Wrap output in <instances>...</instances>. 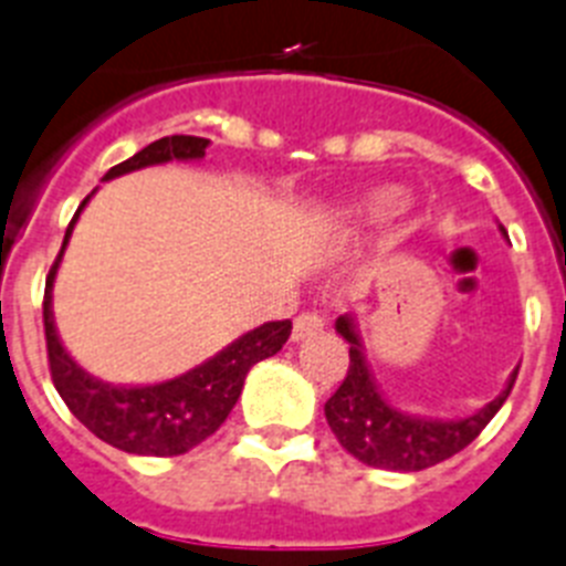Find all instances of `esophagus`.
Here are the masks:
<instances>
[{
    "label": "esophagus",
    "instance_id": "obj_1",
    "mask_svg": "<svg viewBox=\"0 0 566 566\" xmlns=\"http://www.w3.org/2000/svg\"><path fill=\"white\" fill-rule=\"evenodd\" d=\"M323 329V317L317 315V312H303L297 321H294V329H292V340L301 343L306 340V337L317 335V332Z\"/></svg>",
    "mask_w": 566,
    "mask_h": 566
}]
</instances>
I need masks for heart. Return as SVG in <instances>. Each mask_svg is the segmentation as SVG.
I'll use <instances>...</instances> for the list:
<instances>
[{
    "label": "heart",
    "mask_w": 566,
    "mask_h": 566,
    "mask_svg": "<svg viewBox=\"0 0 566 566\" xmlns=\"http://www.w3.org/2000/svg\"><path fill=\"white\" fill-rule=\"evenodd\" d=\"M409 206V191L395 182H380V186L364 188L360 195L352 197L343 206V214L357 229H380V226L392 223Z\"/></svg>",
    "instance_id": "b5f03b06"
}]
</instances>
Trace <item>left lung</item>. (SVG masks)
Here are the masks:
<instances>
[{
  "label": "left lung",
  "instance_id": "left-lung-1",
  "mask_svg": "<svg viewBox=\"0 0 566 566\" xmlns=\"http://www.w3.org/2000/svg\"><path fill=\"white\" fill-rule=\"evenodd\" d=\"M499 229L506 237L504 226ZM335 329L349 343V371H346L340 389L326 400L323 412H326V421L340 447L357 461L378 467V470H427V467H434V463L461 452L463 447H470L481 434V429L504 407L506 395L513 392V384L518 378V369H513L499 398H492L490 403H484L472 415H463V418L403 412L386 398L380 384L375 380L355 317L340 315Z\"/></svg>",
  "mask_w": 566,
  "mask_h": 566
}]
</instances>
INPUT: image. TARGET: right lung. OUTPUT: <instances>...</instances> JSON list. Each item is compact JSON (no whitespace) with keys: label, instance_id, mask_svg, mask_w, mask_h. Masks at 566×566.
Segmentation results:
<instances>
[{"label":"right lung","instance_id":"right-lung-1","mask_svg":"<svg viewBox=\"0 0 566 566\" xmlns=\"http://www.w3.org/2000/svg\"><path fill=\"white\" fill-rule=\"evenodd\" d=\"M206 148H209V139L202 137H186V134L163 137L157 143L145 145L143 151L134 154L132 159L111 168L103 182L117 180L123 174L139 171V168L202 159ZM91 197H94V191L76 209L74 220L65 231V240H62L60 258H56L45 280L42 317H45L48 364H51L53 386H56L60 398L65 400V407L74 412L76 421L88 427L99 441L123 449V452H132V455H182L220 429V423L229 418L237 398L243 392L249 369L283 349V343L292 335V321L263 323L258 329L231 340L214 357L202 360L200 366L182 371L171 380L123 386L94 378L91 371L82 369L74 357L67 355L60 340V332H56V321H53L56 269H60L67 240L74 234L76 220H80Z\"/></svg>","mask_w":566,"mask_h":566}]
</instances>
